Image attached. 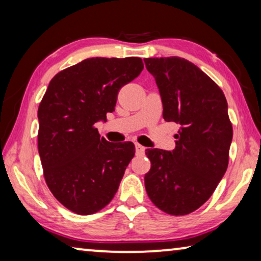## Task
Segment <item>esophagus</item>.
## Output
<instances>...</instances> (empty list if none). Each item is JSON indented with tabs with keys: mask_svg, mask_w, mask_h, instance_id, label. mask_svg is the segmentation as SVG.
<instances>
[{
	"mask_svg": "<svg viewBox=\"0 0 261 261\" xmlns=\"http://www.w3.org/2000/svg\"><path fill=\"white\" fill-rule=\"evenodd\" d=\"M135 148H136V153H137V155H143L145 151L144 146L139 144V143H135Z\"/></svg>",
	"mask_w": 261,
	"mask_h": 261,
	"instance_id": "1",
	"label": "esophagus"
}]
</instances>
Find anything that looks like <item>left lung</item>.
<instances>
[{"label":"left lung","mask_w":261,"mask_h":261,"mask_svg":"<svg viewBox=\"0 0 261 261\" xmlns=\"http://www.w3.org/2000/svg\"><path fill=\"white\" fill-rule=\"evenodd\" d=\"M155 76L166 122L178 123L172 151L146 149L151 168L144 176L151 202L170 215L200 208L225 175L233 127L222 90L183 58H146Z\"/></svg>","instance_id":"1"}]
</instances>
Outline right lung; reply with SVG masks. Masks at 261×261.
I'll return each instance as SVG.
<instances>
[{"label":"right lung","instance_id":"right-lung-1","mask_svg":"<svg viewBox=\"0 0 261 261\" xmlns=\"http://www.w3.org/2000/svg\"><path fill=\"white\" fill-rule=\"evenodd\" d=\"M141 58H90L59 72L39 105L38 148L54 197L90 215L108 205L132 157L131 142L100 138L95 123L115 111L124 85L141 74Z\"/></svg>","mask_w":261,"mask_h":261}]
</instances>
